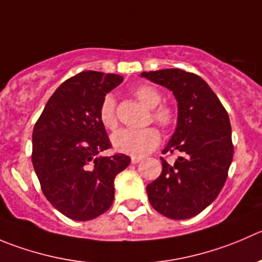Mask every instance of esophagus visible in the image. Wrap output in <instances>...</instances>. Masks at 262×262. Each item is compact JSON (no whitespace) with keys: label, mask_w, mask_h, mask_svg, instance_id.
<instances>
[{"label":"esophagus","mask_w":262,"mask_h":262,"mask_svg":"<svg viewBox=\"0 0 262 262\" xmlns=\"http://www.w3.org/2000/svg\"><path fill=\"white\" fill-rule=\"evenodd\" d=\"M140 161H141L140 157H131V163H133V164L139 163V162H140Z\"/></svg>","instance_id":"34e87169"}]
</instances>
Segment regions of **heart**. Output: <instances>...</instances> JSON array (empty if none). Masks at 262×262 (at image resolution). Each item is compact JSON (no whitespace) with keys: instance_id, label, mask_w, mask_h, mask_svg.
Wrapping results in <instances>:
<instances>
[{"instance_id":"b5f03b06","label":"heart","mask_w":262,"mask_h":262,"mask_svg":"<svg viewBox=\"0 0 262 262\" xmlns=\"http://www.w3.org/2000/svg\"><path fill=\"white\" fill-rule=\"evenodd\" d=\"M133 95L146 108H149V122L153 121L166 131L176 126L178 113L170 104L161 103L162 94L157 87L145 83L139 84L133 90ZM99 119L101 124L109 129H114L118 126L116 101L112 95L104 96L101 100L99 106ZM159 141L161 133L156 127H146L141 129L123 128L119 129L112 138V143L117 150L134 157H144L150 153L158 146Z\"/></svg>"}]
</instances>
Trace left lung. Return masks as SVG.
<instances>
[{"mask_svg": "<svg viewBox=\"0 0 262 262\" xmlns=\"http://www.w3.org/2000/svg\"><path fill=\"white\" fill-rule=\"evenodd\" d=\"M141 77L173 92L178 127L163 154L179 153L173 163L161 157L162 173L146 186L161 215L184 220L201 213L223 189L233 161L231 126L226 109L207 82L181 69L143 72Z\"/></svg>", "mask_w": 262, "mask_h": 262, "instance_id": "1", "label": "left lung"}]
</instances>
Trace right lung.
<instances>
[{
	"label": "right lung",
	"mask_w": 262,
	"mask_h": 262,
	"mask_svg": "<svg viewBox=\"0 0 262 262\" xmlns=\"http://www.w3.org/2000/svg\"><path fill=\"white\" fill-rule=\"evenodd\" d=\"M122 81L118 74L81 72L56 89L34 124L32 162L42 193L72 220H92L108 211L114 178L131 161L122 153L98 157L112 148L99 106Z\"/></svg>",
	"instance_id": "add662e5"
}]
</instances>
